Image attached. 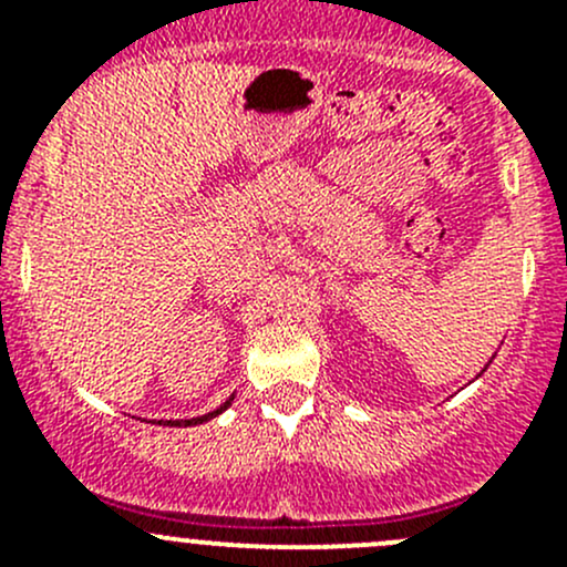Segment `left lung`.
<instances>
[{
  "label": "left lung",
  "mask_w": 567,
  "mask_h": 567,
  "mask_svg": "<svg viewBox=\"0 0 567 567\" xmlns=\"http://www.w3.org/2000/svg\"><path fill=\"white\" fill-rule=\"evenodd\" d=\"M485 368H488V364H485Z\"/></svg>",
  "instance_id": "obj_1"
}]
</instances>
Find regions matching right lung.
<instances>
[{
	"label": "right lung",
	"instance_id": "right-lung-1",
	"mask_svg": "<svg viewBox=\"0 0 567 567\" xmlns=\"http://www.w3.org/2000/svg\"><path fill=\"white\" fill-rule=\"evenodd\" d=\"M233 398H236V394H230V398H227L225 403L219 405V409L208 411V414H203V416H192V420H158V422H164V425H169V427H192V425H203V422L214 420V416H219L221 411H225V409H230Z\"/></svg>",
	"mask_w": 567,
	"mask_h": 567
}]
</instances>
